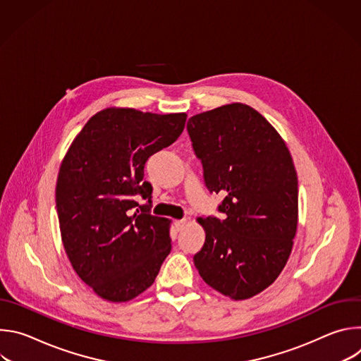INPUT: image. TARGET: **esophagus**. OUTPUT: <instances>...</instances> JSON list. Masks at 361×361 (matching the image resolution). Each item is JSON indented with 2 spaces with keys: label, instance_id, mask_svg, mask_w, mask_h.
<instances>
[{
  "label": "esophagus",
  "instance_id": "34e87169",
  "mask_svg": "<svg viewBox=\"0 0 361 361\" xmlns=\"http://www.w3.org/2000/svg\"><path fill=\"white\" fill-rule=\"evenodd\" d=\"M188 221L185 220V219H183V220H178V221H176V227H177V230H183L184 227H185V224H187Z\"/></svg>",
  "mask_w": 361,
  "mask_h": 361
}]
</instances>
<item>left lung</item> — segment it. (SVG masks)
<instances>
[{"label": "left lung", "mask_w": 361, "mask_h": 361, "mask_svg": "<svg viewBox=\"0 0 361 361\" xmlns=\"http://www.w3.org/2000/svg\"><path fill=\"white\" fill-rule=\"evenodd\" d=\"M205 185L221 194L224 220L198 217L205 241L194 266L210 287L247 300L283 271L298 224V180L279 131L252 107L231 102L187 123Z\"/></svg>", "instance_id": "8db88e82"}]
</instances>
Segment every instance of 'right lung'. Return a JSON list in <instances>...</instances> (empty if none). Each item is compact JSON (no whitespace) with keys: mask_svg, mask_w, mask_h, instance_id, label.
I'll return each mask as SVG.
<instances>
[{"mask_svg":"<svg viewBox=\"0 0 361 361\" xmlns=\"http://www.w3.org/2000/svg\"><path fill=\"white\" fill-rule=\"evenodd\" d=\"M185 120V113L109 107L85 123L66 152L56 187L61 241L74 271L102 300L135 298L170 254L171 221L149 214L144 166L180 137ZM137 193L149 204L138 206Z\"/></svg>","mask_w":361,"mask_h":361,"instance_id":"1","label":"right lung"}]
</instances>
